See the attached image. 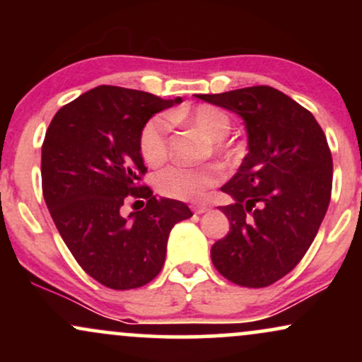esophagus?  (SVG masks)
<instances>
[{
  "label": "esophagus",
  "instance_id": "34e87169",
  "mask_svg": "<svg viewBox=\"0 0 362 362\" xmlns=\"http://www.w3.org/2000/svg\"><path fill=\"white\" fill-rule=\"evenodd\" d=\"M192 211L195 214H202L206 211H209V206L207 204H192Z\"/></svg>",
  "mask_w": 362,
  "mask_h": 362
}]
</instances>
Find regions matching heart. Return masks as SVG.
Here are the masks:
<instances>
[{"mask_svg":"<svg viewBox=\"0 0 362 362\" xmlns=\"http://www.w3.org/2000/svg\"><path fill=\"white\" fill-rule=\"evenodd\" d=\"M170 122H189L209 139L211 153L224 161H233L238 156V146L228 139L231 129V117L226 110L211 103L195 105L189 112L173 110L167 115ZM170 124L165 117H151L141 127L138 146L139 155L149 167H160L170 155ZM221 173L216 165H202L190 168L172 165L156 173L155 189L161 195L178 201H201L206 192L218 184Z\"/></svg>","mask_w":362,"mask_h":362,"instance_id":"obj_1","label":"heart"}]
</instances>
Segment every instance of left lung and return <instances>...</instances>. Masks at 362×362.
<instances>
[{"label": "left lung", "instance_id": "1", "mask_svg": "<svg viewBox=\"0 0 362 362\" xmlns=\"http://www.w3.org/2000/svg\"><path fill=\"white\" fill-rule=\"evenodd\" d=\"M201 100L242 115L248 155L221 187L230 231L211 248L214 267L245 288H265L300 264L325 218L332 153L310 110L272 86H248Z\"/></svg>", "mask_w": 362, "mask_h": 362}]
</instances>
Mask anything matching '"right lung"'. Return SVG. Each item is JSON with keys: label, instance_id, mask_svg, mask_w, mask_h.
Listing matches in <instances>:
<instances>
[{"label": "right lung", "instance_id": "1", "mask_svg": "<svg viewBox=\"0 0 362 362\" xmlns=\"http://www.w3.org/2000/svg\"><path fill=\"white\" fill-rule=\"evenodd\" d=\"M163 100L139 90L102 85L57 110L42 143V194L52 221L88 276L110 289H134L160 274L172 228L192 216L175 199H156L143 184L148 168L139 132ZM146 202L122 214L127 200Z\"/></svg>", "mask_w": 362, "mask_h": 362}]
</instances>
